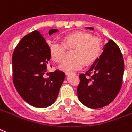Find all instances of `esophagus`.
Returning <instances> with one entry per match:
<instances>
[{"mask_svg": "<svg viewBox=\"0 0 132 132\" xmlns=\"http://www.w3.org/2000/svg\"><path fill=\"white\" fill-rule=\"evenodd\" d=\"M71 71H66V72H65V73H66V75H69V74H70V73H71Z\"/></svg>", "mask_w": 132, "mask_h": 132, "instance_id": "34e87169", "label": "esophagus"}]
</instances>
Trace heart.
I'll return each mask as SVG.
<instances>
[{
	"label": "heart",
	"instance_id": "b5f03b06",
	"mask_svg": "<svg viewBox=\"0 0 132 132\" xmlns=\"http://www.w3.org/2000/svg\"><path fill=\"white\" fill-rule=\"evenodd\" d=\"M63 43L53 41L49 44L50 57L54 62L62 63L66 55V48H74L73 57L74 59L66 60L60 68L66 71H76L84 65H90L100 58L102 46L100 40L88 32L76 31L63 37Z\"/></svg>",
	"mask_w": 132,
	"mask_h": 132
}]
</instances>
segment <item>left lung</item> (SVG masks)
I'll return each mask as SVG.
<instances>
[{
  "instance_id": "1",
  "label": "left lung",
  "mask_w": 132,
  "mask_h": 132,
  "mask_svg": "<svg viewBox=\"0 0 132 132\" xmlns=\"http://www.w3.org/2000/svg\"><path fill=\"white\" fill-rule=\"evenodd\" d=\"M103 49L90 69L79 75L77 94L80 101L90 108H102L111 103L123 84L124 60L119 47L110 39Z\"/></svg>"
}]
</instances>
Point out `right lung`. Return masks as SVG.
I'll list each match as a JSON object with an SVG mask.
<instances>
[{
    "mask_svg": "<svg viewBox=\"0 0 132 132\" xmlns=\"http://www.w3.org/2000/svg\"><path fill=\"white\" fill-rule=\"evenodd\" d=\"M57 31L52 29L49 35ZM50 59L49 45L38 30L25 35L13 53V82L23 100L35 107L53 104L65 78L58 69L47 72Z\"/></svg>",
    "mask_w": 132,
    "mask_h": 132,
    "instance_id": "right-lung-1",
    "label": "right lung"
}]
</instances>
